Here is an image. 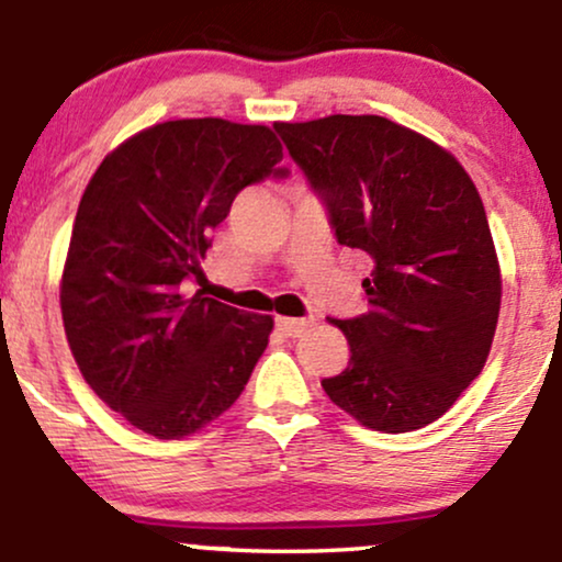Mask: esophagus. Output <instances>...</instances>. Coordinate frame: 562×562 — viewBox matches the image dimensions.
<instances>
[{
  "mask_svg": "<svg viewBox=\"0 0 562 562\" xmlns=\"http://www.w3.org/2000/svg\"><path fill=\"white\" fill-rule=\"evenodd\" d=\"M312 325L308 319H295V317H277V330L288 338H299V335L306 333V327Z\"/></svg>",
  "mask_w": 562,
  "mask_h": 562,
  "instance_id": "obj_1",
  "label": "esophagus"
}]
</instances>
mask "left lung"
<instances>
[{
	"mask_svg": "<svg viewBox=\"0 0 562 562\" xmlns=\"http://www.w3.org/2000/svg\"><path fill=\"white\" fill-rule=\"evenodd\" d=\"M274 128L338 243L372 261L367 314L330 319L351 357L322 389L364 428H425L481 375L499 319L502 269L473 179L447 147L383 115Z\"/></svg>",
	"mask_w": 562,
	"mask_h": 562,
	"instance_id": "8db88e82",
	"label": "left lung"
}]
</instances>
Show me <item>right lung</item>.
<instances>
[{"label":"right lung","instance_id":"obj_1","mask_svg":"<svg viewBox=\"0 0 562 562\" xmlns=\"http://www.w3.org/2000/svg\"><path fill=\"white\" fill-rule=\"evenodd\" d=\"M282 160L269 126L179 119L102 158L83 190L60 277L66 338L83 380L156 438L203 430L237 402L274 319L182 293L203 280L209 235L243 187Z\"/></svg>","mask_w":562,"mask_h":562}]
</instances>
